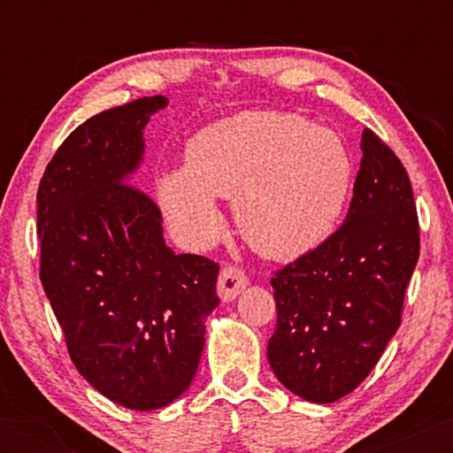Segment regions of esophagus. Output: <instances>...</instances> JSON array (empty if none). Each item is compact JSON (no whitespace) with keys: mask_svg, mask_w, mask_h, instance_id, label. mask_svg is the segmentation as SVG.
I'll use <instances>...</instances> for the list:
<instances>
[{"mask_svg":"<svg viewBox=\"0 0 453 453\" xmlns=\"http://www.w3.org/2000/svg\"><path fill=\"white\" fill-rule=\"evenodd\" d=\"M249 285L247 274L236 266H226L219 274V283H217V292H219L223 303H232L238 298V294L242 292Z\"/></svg>","mask_w":453,"mask_h":453,"instance_id":"1","label":"esophagus"}]
</instances>
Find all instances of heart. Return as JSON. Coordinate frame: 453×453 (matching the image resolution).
Masks as SVG:
<instances>
[{
    "label": "heart",
    "instance_id": "b5f03b06",
    "mask_svg": "<svg viewBox=\"0 0 453 453\" xmlns=\"http://www.w3.org/2000/svg\"><path fill=\"white\" fill-rule=\"evenodd\" d=\"M187 165L155 183L170 227L191 244L223 232L217 197L234 200L253 249L274 259L315 251L334 234L349 204L353 159L332 129L294 112H241L197 132Z\"/></svg>",
    "mask_w": 453,
    "mask_h": 453
}]
</instances>
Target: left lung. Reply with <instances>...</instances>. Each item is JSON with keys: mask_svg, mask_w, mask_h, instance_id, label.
<instances>
[{"mask_svg": "<svg viewBox=\"0 0 453 453\" xmlns=\"http://www.w3.org/2000/svg\"><path fill=\"white\" fill-rule=\"evenodd\" d=\"M342 226L274 273L277 327L268 362L289 392L327 404L353 392L396 334L419 257L407 170L371 129Z\"/></svg>", "mask_w": 453, "mask_h": 453, "instance_id": "obj_1", "label": "left lung"}]
</instances>
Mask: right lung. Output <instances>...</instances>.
Returning <instances> with one entry per match:
<instances>
[{
	"label": "right lung",
	"mask_w": 453,
	"mask_h": 453,
	"mask_svg": "<svg viewBox=\"0 0 453 453\" xmlns=\"http://www.w3.org/2000/svg\"><path fill=\"white\" fill-rule=\"evenodd\" d=\"M164 96L87 119L64 140L38 187L40 280L82 377L134 411L189 388L204 321L219 304V266L164 241L161 212L129 183L144 127Z\"/></svg>",
	"instance_id": "1"
}]
</instances>
